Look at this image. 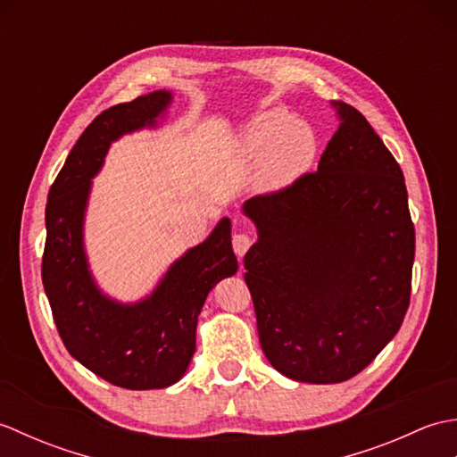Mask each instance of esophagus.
Here are the masks:
<instances>
[{"mask_svg":"<svg viewBox=\"0 0 457 457\" xmlns=\"http://www.w3.org/2000/svg\"><path fill=\"white\" fill-rule=\"evenodd\" d=\"M231 244H234L236 255L241 259V257H244V255L247 253V251H249L251 244H253V239H251L247 234H236L234 239H231Z\"/></svg>","mask_w":457,"mask_h":457,"instance_id":"esophagus-1","label":"esophagus"}]
</instances>
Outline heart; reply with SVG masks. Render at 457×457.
<instances>
[{"label": "heart", "mask_w": 457, "mask_h": 457, "mask_svg": "<svg viewBox=\"0 0 457 457\" xmlns=\"http://www.w3.org/2000/svg\"><path fill=\"white\" fill-rule=\"evenodd\" d=\"M236 153L244 162L259 164L255 188L278 194L304 177L318 153V135L310 123L295 120L283 108H270L251 118L236 139Z\"/></svg>", "instance_id": "1"}]
</instances>
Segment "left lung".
I'll list each match as a JSON object with an SVG mask.
<instances>
[{"label":"left lung","instance_id":"obj_1","mask_svg":"<svg viewBox=\"0 0 457 457\" xmlns=\"http://www.w3.org/2000/svg\"><path fill=\"white\" fill-rule=\"evenodd\" d=\"M329 105L339 125L318 172L241 206L257 229L244 265L261 347L314 385L347 381L396 336L414 263L399 162L355 108Z\"/></svg>","mask_w":457,"mask_h":457}]
</instances>
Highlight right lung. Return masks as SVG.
Wrapping results in <instances>:
<instances>
[{
	"label": "right lung",
	"instance_id": "right-lung-1",
	"mask_svg": "<svg viewBox=\"0 0 457 457\" xmlns=\"http://www.w3.org/2000/svg\"><path fill=\"white\" fill-rule=\"evenodd\" d=\"M172 100L170 90H154L100 113L68 154L45 212L43 285L62 344L94 375L131 391L180 381L196 352V324L208 293L237 273L229 218L172 261L151 293L133 303L104 293L90 269L84 223L92 180L112 143L159 129Z\"/></svg>",
	"mask_w": 457,
	"mask_h": 457
}]
</instances>
